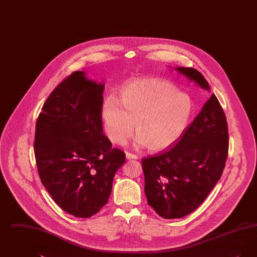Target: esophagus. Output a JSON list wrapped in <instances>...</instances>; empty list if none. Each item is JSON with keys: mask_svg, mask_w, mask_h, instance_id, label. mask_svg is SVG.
Returning <instances> with one entry per match:
<instances>
[{"mask_svg": "<svg viewBox=\"0 0 257 257\" xmlns=\"http://www.w3.org/2000/svg\"><path fill=\"white\" fill-rule=\"evenodd\" d=\"M126 159L128 160H137L138 159V156L136 154H132L130 152H126Z\"/></svg>", "mask_w": 257, "mask_h": 257, "instance_id": "1", "label": "esophagus"}]
</instances>
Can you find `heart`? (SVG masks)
<instances>
[{"label": "heart", "mask_w": 257, "mask_h": 257, "mask_svg": "<svg viewBox=\"0 0 257 257\" xmlns=\"http://www.w3.org/2000/svg\"><path fill=\"white\" fill-rule=\"evenodd\" d=\"M189 95L170 82L141 78L126 83L120 99L105 98L101 117L105 133L112 144L122 146L135 129L136 142L152 151L172 146L183 135L193 113Z\"/></svg>", "instance_id": "obj_1"}]
</instances>
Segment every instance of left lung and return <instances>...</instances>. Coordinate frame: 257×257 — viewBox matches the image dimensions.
<instances>
[{
	"instance_id": "left-lung-1",
	"label": "left lung",
	"mask_w": 257,
	"mask_h": 257,
	"mask_svg": "<svg viewBox=\"0 0 257 257\" xmlns=\"http://www.w3.org/2000/svg\"><path fill=\"white\" fill-rule=\"evenodd\" d=\"M200 87L209 84L195 68H176ZM225 113L212 94L183 135L154 156L142 159L148 204L164 219L195 211L220 180L228 155Z\"/></svg>"
}]
</instances>
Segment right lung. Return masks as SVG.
<instances>
[{
	"label": "right lung",
	"instance_id": "1",
	"mask_svg": "<svg viewBox=\"0 0 257 257\" xmlns=\"http://www.w3.org/2000/svg\"><path fill=\"white\" fill-rule=\"evenodd\" d=\"M104 85L75 71L56 86L37 117L35 156L40 180L60 207L89 218L109 200L125 154L103 134Z\"/></svg>",
	"mask_w": 257,
	"mask_h": 257
}]
</instances>
